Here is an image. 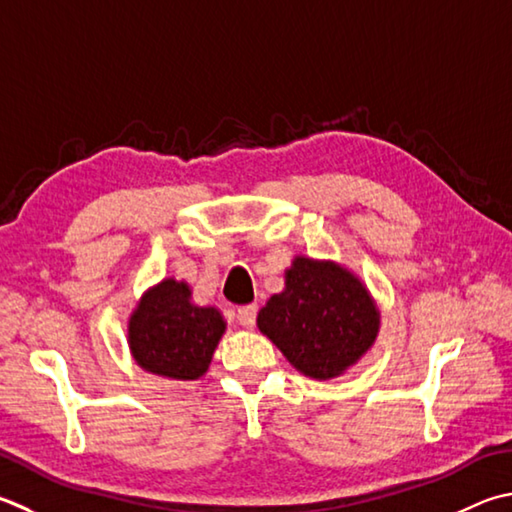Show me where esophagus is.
<instances>
[{
  "label": "esophagus",
  "mask_w": 512,
  "mask_h": 512,
  "mask_svg": "<svg viewBox=\"0 0 512 512\" xmlns=\"http://www.w3.org/2000/svg\"><path fill=\"white\" fill-rule=\"evenodd\" d=\"M255 318H257V306L255 304H246V306H239V309H237V322L241 324V327L253 329Z\"/></svg>",
  "instance_id": "1"
}]
</instances>
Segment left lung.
<instances>
[{"mask_svg":"<svg viewBox=\"0 0 512 512\" xmlns=\"http://www.w3.org/2000/svg\"><path fill=\"white\" fill-rule=\"evenodd\" d=\"M286 288L257 315V327L304 376L329 380L374 345L380 313L356 275L336 262L295 257Z\"/></svg>","mask_w":512,"mask_h":512,"instance_id":"obj_1","label":"left lung"}]
</instances>
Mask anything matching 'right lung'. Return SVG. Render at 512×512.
Returning a JSON list of instances; mask_svg holds the SVG:
<instances>
[{"label": "right lung", "mask_w": 512, "mask_h": 512, "mask_svg": "<svg viewBox=\"0 0 512 512\" xmlns=\"http://www.w3.org/2000/svg\"><path fill=\"white\" fill-rule=\"evenodd\" d=\"M226 322L215 306L192 304L188 282L167 277L145 291L129 318L132 356L150 374L197 380L206 374Z\"/></svg>", "instance_id": "right-lung-1"}]
</instances>
